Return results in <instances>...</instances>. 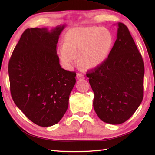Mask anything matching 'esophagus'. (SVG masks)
<instances>
[{
  "label": "esophagus",
  "mask_w": 155,
  "mask_h": 155,
  "mask_svg": "<svg viewBox=\"0 0 155 155\" xmlns=\"http://www.w3.org/2000/svg\"><path fill=\"white\" fill-rule=\"evenodd\" d=\"M77 77L78 79H83V78H84V75L82 74H81V73H78Z\"/></svg>",
  "instance_id": "obj_1"
}]
</instances>
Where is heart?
Masks as SVG:
<instances>
[{"instance_id": "b5f03b06", "label": "heart", "mask_w": 155, "mask_h": 155, "mask_svg": "<svg viewBox=\"0 0 155 155\" xmlns=\"http://www.w3.org/2000/svg\"><path fill=\"white\" fill-rule=\"evenodd\" d=\"M114 44L111 33L103 27H80L67 33L64 44L57 48V54L64 66L70 69L77 62L86 70L98 68L106 61Z\"/></svg>"}]
</instances>
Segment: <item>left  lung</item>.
I'll list each match as a JSON object with an SVG mask.
<instances>
[{"instance_id":"left-lung-1","label":"left lung","mask_w":155,"mask_h":155,"mask_svg":"<svg viewBox=\"0 0 155 155\" xmlns=\"http://www.w3.org/2000/svg\"><path fill=\"white\" fill-rule=\"evenodd\" d=\"M117 39L101 66L87 73L94 109L102 121L120 124L132 116L143 97L144 64L127 26L117 23Z\"/></svg>"}]
</instances>
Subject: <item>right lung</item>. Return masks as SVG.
Masks as SVG:
<instances>
[{"instance_id":"right-lung-1","label":"right lung","mask_w":155,"mask_h":155,"mask_svg":"<svg viewBox=\"0 0 155 155\" xmlns=\"http://www.w3.org/2000/svg\"><path fill=\"white\" fill-rule=\"evenodd\" d=\"M65 25L31 28L22 34L9 59L10 91L14 103L43 127L58 123L66 112L76 73L61 68L57 44Z\"/></svg>"}]
</instances>
